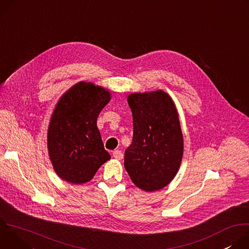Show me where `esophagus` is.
I'll list each match as a JSON object with an SVG mask.
<instances>
[{
    "label": "esophagus",
    "instance_id": "obj_1",
    "mask_svg": "<svg viewBox=\"0 0 249 249\" xmlns=\"http://www.w3.org/2000/svg\"><path fill=\"white\" fill-rule=\"evenodd\" d=\"M113 158L116 159V160H122L123 159V153L120 151V150H115L113 151Z\"/></svg>",
    "mask_w": 249,
    "mask_h": 249
}]
</instances>
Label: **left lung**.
<instances>
[{
    "mask_svg": "<svg viewBox=\"0 0 249 249\" xmlns=\"http://www.w3.org/2000/svg\"><path fill=\"white\" fill-rule=\"evenodd\" d=\"M133 115V140L125 151L124 166L133 183L153 192L165 187L178 171L183 136L178 113L163 90L128 95Z\"/></svg>",
    "mask_w": 249,
    "mask_h": 249,
    "instance_id": "1",
    "label": "left lung"
}]
</instances>
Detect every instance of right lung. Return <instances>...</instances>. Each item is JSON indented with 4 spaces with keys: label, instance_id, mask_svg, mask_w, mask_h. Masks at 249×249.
Wrapping results in <instances>:
<instances>
[{
    "label": "right lung",
    "instance_id": "add662e5",
    "mask_svg": "<svg viewBox=\"0 0 249 249\" xmlns=\"http://www.w3.org/2000/svg\"><path fill=\"white\" fill-rule=\"evenodd\" d=\"M110 98L104 88L80 82L56 104L49 122L47 147L53 168L63 180L86 183L110 160L96 125L98 114Z\"/></svg>",
    "mask_w": 249,
    "mask_h": 249
}]
</instances>
